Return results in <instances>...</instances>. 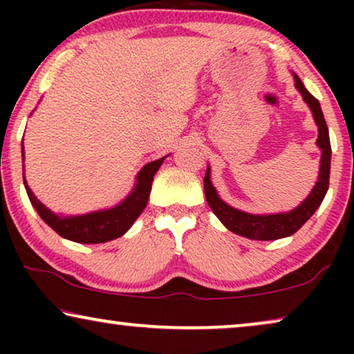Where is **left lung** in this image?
Segmentation results:
<instances>
[{"instance_id": "8db88e82", "label": "left lung", "mask_w": 354, "mask_h": 354, "mask_svg": "<svg viewBox=\"0 0 354 354\" xmlns=\"http://www.w3.org/2000/svg\"><path fill=\"white\" fill-rule=\"evenodd\" d=\"M295 86H297L299 93L303 95V100L311 109L313 118L316 120V125L319 129L317 135V147L321 148V167H319V177L314 188L309 193L306 200L301 205L295 207V209L288 212H279V214H250V212H243L240 209H235L222 201L219 195H217L216 188L211 183V169L207 166L206 176H205V195L206 201L212 212L219 217V221L224 224L227 229L234 234H239L241 236L251 240H279L283 236L293 235L301 225L311 217L326 196L328 190V178H330V138H328V129L324 119L321 104L314 96L306 90L303 82L299 80L297 74H293Z\"/></svg>"}]
</instances>
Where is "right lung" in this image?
I'll use <instances>...</instances> for the list:
<instances>
[{"label": "right lung", "mask_w": 354, "mask_h": 354, "mask_svg": "<svg viewBox=\"0 0 354 354\" xmlns=\"http://www.w3.org/2000/svg\"><path fill=\"white\" fill-rule=\"evenodd\" d=\"M24 153V143H22ZM24 156V154H22ZM166 156L156 161L148 162L137 176V183L133 190L129 193V196L124 201H120L118 206L111 209L95 211L82 216H57L55 212L37 200L30 187L27 185L26 176H24V185H26L28 200L32 206L35 207L38 216L51 227L56 234H59L62 239H67L77 243H104V241L119 239L127 232L137 217L142 214L147 207L149 192H151V183L154 174L161 167V164Z\"/></svg>", "instance_id": "add662e5"}]
</instances>
